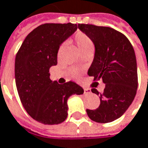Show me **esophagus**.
<instances>
[{
  "instance_id": "obj_1",
  "label": "esophagus",
  "mask_w": 148,
  "mask_h": 148,
  "mask_svg": "<svg viewBox=\"0 0 148 148\" xmlns=\"http://www.w3.org/2000/svg\"><path fill=\"white\" fill-rule=\"evenodd\" d=\"M84 93L85 94H90L91 93V90H90V89L85 88L84 89Z\"/></svg>"
}]
</instances>
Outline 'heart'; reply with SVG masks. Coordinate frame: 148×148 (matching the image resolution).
<instances>
[{
  "label": "heart",
  "mask_w": 148,
  "mask_h": 148,
  "mask_svg": "<svg viewBox=\"0 0 148 148\" xmlns=\"http://www.w3.org/2000/svg\"><path fill=\"white\" fill-rule=\"evenodd\" d=\"M75 43L77 44L78 49L83 53L89 50H93L94 49V43L90 38L87 36L86 34L82 32H78L75 36ZM72 76L76 77L77 72L76 71H72Z\"/></svg>",
  "instance_id": "b5f03b06"
}]
</instances>
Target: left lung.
Returning <instances> with one entry per match:
<instances>
[{
    "label": "left lung",
    "instance_id": "1",
    "mask_svg": "<svg viewBox=\"0 0 148 148\" xmlns=\"http://www.w3.org/2000/svg\"><path fill=\"white\" fill-rule=\"evenodd\" d=\"M78 29L90 38L95 56L88 70L95 81L105 84L103 93L95 88L91 91L99 95L96 110H86L89 118L105 123L120 118L134 101L138 88V69L134 49L127 37L110 27L79 24Z\"/></svg>",
    "mask_w": 148,
    "mask_h": 148
}]
</instances>
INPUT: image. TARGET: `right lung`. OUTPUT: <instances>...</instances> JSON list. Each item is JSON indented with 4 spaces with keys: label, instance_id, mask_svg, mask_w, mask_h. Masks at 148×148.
Here are the masks:
<instances>
[{
    "label": "right lung",
    "instance_id": "right-lung-1",
    "mask_svg": "<svg viewBox=\"0 0 148 148\" xmlns=\"http://www.w3.org/2000/svg\"><path fill=\"white\" fill-rule=\"evenodd\" d=\"M77 29V24H44L30 32L16 54L14 77L18 94L27 113L43 124H58L67 117V99L82 95L73 82L58 84L49 69L58 63L61 44Z\"/></svg>",
    "mask_w": 148,
    "mask_h": 148
}]
</instances>
